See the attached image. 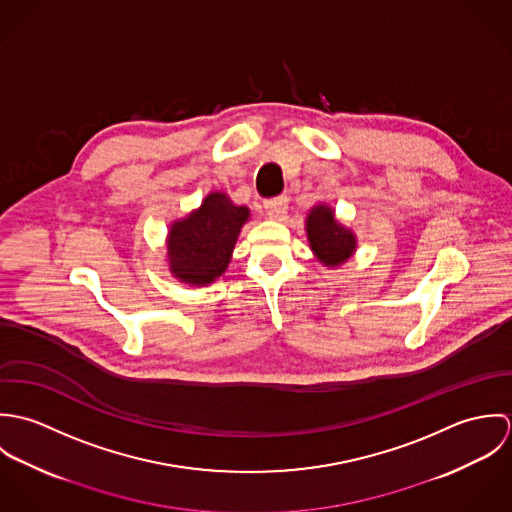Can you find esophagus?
<instances>
[{
  "instance_id": "esophagus-1",
  "label": "esophagus",
  "mask_w": 512,
  "mask_h": 512,
  "mask_svg": "<svg viewBox=\"0 0 512 512\" xmlns=\"http://www.w3.org/2000/svg\"><path fill=\"white\" fill-rule=\"evenodd\" d=\"M288 197L286 195H278V197H272V199H266L264 201V211L270 219H280L286 209H288Z\"/></svg>"
}]
</instances>
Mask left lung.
Returning <instances> with one entry per match:
<instances>
[{"label": "left lung", "mask_w": 512, "mask_h": 512, "mask_svg": "<svg viewBox=\"0 0 512 512\" xmlns=\"http://www.w3.org/2000/svg\"><path fill=\"white\" fill-rule=\"evenodd\" d=\"M307 238L311 250L327 266H339L355 252V236L341 226L333 211L325 205H317L307 217Z\"/></svg>", "instance_id": "8db88e82"}]
</instances>
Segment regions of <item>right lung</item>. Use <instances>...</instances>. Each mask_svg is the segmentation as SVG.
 Returning a JSON list of instances; mask_svg holds the SVG:
<instances>
[{"label": "right lung", "instance_id": "obj_1", "mask_svg": "<svg viewBox=\"0 0 512 512\" xmlns=\"http://www.w3.org/2000/svg\"><path fill=\"white\" fill-rule=\"evenodd\" d=\"M250 211L236 207L224 193H211L199 211L171 226L169 268L185 284L215 282L230 262L242 224Z\"/></svg>", "mask_w": 512, "mask_h": 512}]
</instances>
